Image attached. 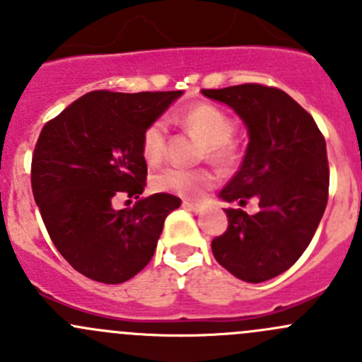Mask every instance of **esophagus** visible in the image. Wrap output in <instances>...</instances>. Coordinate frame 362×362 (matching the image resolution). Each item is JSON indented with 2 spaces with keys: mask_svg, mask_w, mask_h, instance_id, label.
Segmentation results:
<instances>
[{
  "mask_svg": "<svg viewBox=\"0 0 362 362\" xmlns=\"http://www.w3.org/2000/svg\"><path fill=\"white\" fill-rule=\"evenodd\" d=\"M184 208H187V210H192V211H202L203 204L198 203V202H191V199H184Z\"/></svg>",
  "mask_w": 362,
  "mask_h": 362,
  "instance_id": "34e87169",
  "label": "esophagus"
}]
</instances>
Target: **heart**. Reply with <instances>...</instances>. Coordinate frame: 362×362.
Instances as JSON below:
<instances>
[{"label":"heart","instance_id":"heart-1","mask_svg":"<svg viewBox=\"0 0 362 362\" xmlns=\"http://www.w3.org/2000/svg\"><path fill=\"white\" fill-rule=\"evenodd\" d=\"M180 122L203 140L202 158L210 159L218 166H231L236 160V147L231 136L235 124L228 113L210 103H198L180 115ZM166 154V127L160 120L148 124L141 134V156L148 166H158ZM217 177L210 168L184 170L170 166L152 177V189L180 196H199L211 187Z\"/></svg>","mask_w":362,"mask_h":362}]
</instances>
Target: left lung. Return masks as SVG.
<instances>
[{"instance_id":"left-lung-1","label":"left lung","mask_w":362,"mask_h":362,"mask_svg":"<svg viewBox=\"0 0 362 362\" xmlns=\"http://www.w3.org/2000/svg\"><path fill=\"white\" fill-rule=\"evenodd\" d=\"M226 103L249 129L242 166L221 191L228 203H259L249 215L226 208L228 229L211 242L222 268L243 282L259 284L280 275L312 242L329 196L326 140L301 105L276 87L242 83L203 89Z\"/></svg>"}]
</instances>
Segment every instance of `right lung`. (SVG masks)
Returning a JSON list of instances; mask_svg holds the SVG:
<instances>
[{"label": "right lung", "mask_w": 362, "mask_h": 362, "mask_svg": "<svg viewBox=\"0 0 362 362\" xmlns=\"http://www.w3.org/2000/svg\"><path fill=\"white\" fill-rule=\"evenodd\" d=\"M182 96L93 90L43 126L33 152L31 187L56 249L78 273L122 284L151 262L168 214L180 198L147 185L141 134ZM139 202L115 211L113 197Z\"/></svg>", "instance_id": "add662e5"}]
</instances>
